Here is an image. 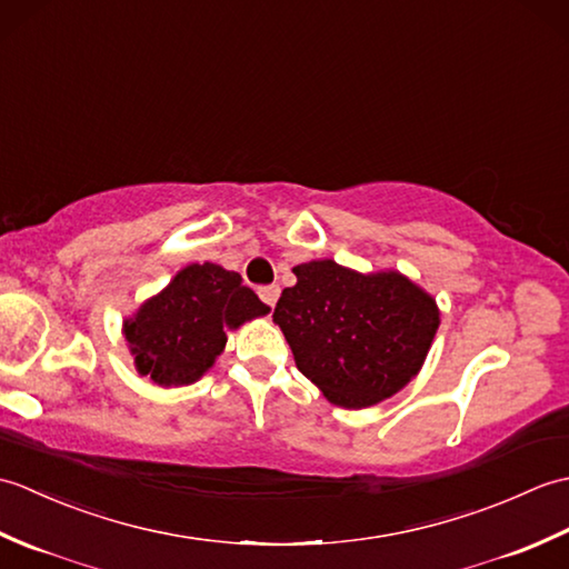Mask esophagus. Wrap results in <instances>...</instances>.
I'll return each instance as SVG.
<instances>
[{
    "instance_id": "obj_1",
    "label": "esophagus",
    "mask_w": 569,
    "mask_h": 569,
    "mask_svg": "<svg viewBox=\"0 0 569 569\" xmlns=\"http://www.w3.org/2000/svg\"><path fill=\"white\" fill-rule=\"evenodd\" d=\"M278 293H281V288H278V286H261V288H259V298L263 300L266 306H271V308L276 306Z\"/></svg>"
}]
</instances>
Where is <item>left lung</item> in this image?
<instances>
[{
	"label": "left lung",
	"mask_w": 569,
	"mask_h": 569,
	"mask_svg": "<svg viewBox=\"0 0 569 569\" xmlns=\"http://www.w3.org/2000/svg\"><path fill=\"white\" fill-rule=\"evenodd\" d=\"M273 322L296 367L342 408L391 398L420 371L440 328L435 298L398 271L359 273L332 259L293 269Z\"/></svg>",
	"instance_id": "obj_1"
}]
</instances>
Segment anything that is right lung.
<instances>
[{
  "label": "right lung",
  "instance_id": "add662e5",
  "mask_svg": "<svg viewBox=\"0 0 569 569\" xmlns=\"http://www.w3.org/2000/svg\"><path fill=\"white\" fill-rule=\"evenodd\" d=\"M269 310L239 273L210 261L190 263L124 320V337L141 377L168 389L198 381L222 355L224 330Z\"/></svg>",
  "mask_w": 569,
  "mask_h": 569
}]
</instances>
